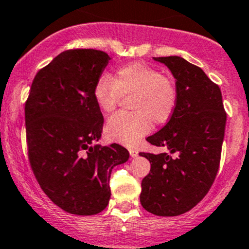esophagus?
I'll return each instance as SVG.
<instances>
[{
  "instance_id": "obj_1",
  "label": "esophagus",
  "mask_w": 249,
  "mask_h": 249,
  "mask_svg": "<svg viewBox=\"0 0 249 249\" xmlns=\"http://www.w3.org/2000/svg\"><path fill=\"white\" fill-rule=\"evenodd\" d=\"M129 153H130V157H132V158L138 157V151H137V150H134V148H130V150H129Z\"/></svg>"
}]
</instances>
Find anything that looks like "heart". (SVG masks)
<instances>
[{"label":"heart","mask_w":249,"mask_h":249,"mask_svg":"<svg viewBox=\"0 0 249 249\" xmlns=\"http://www.w3.org/2000/svg\"><path fill=\"white\" fill-rule=\"evenodd\" d=\"M133 94V112H117L107 120L106 133L114 142L132 146L155 124H162L173 115L178 103L175 81L143 62H133L115 71L111 78L97 81L93 98L102 112H110L121 96Z\"/></svg>","instance_id":"1"}]
</instances>
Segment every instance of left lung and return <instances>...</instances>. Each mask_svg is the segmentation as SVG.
Masks as SVG:
<instances>
[{
	"label": "left lung",
	"mask_w": 249,
	"mask_h": 249,
	"mask_svg": "<svg viewBox=\"0 0 249 249\" xmlns=\"http://www.w3.org/2000/svg\"><path fill=\"white\" fill-rule=\"evenodd\" d=\"M170 69L178 103L170 120L147 142L170 153L140 152L151 170L142 182L140 202L156 216L173 217L193 209L211 188L219 168L227 114L222 92L201 68L180 56L153 57Z\"/></svg>",
	"instance_id": "obj_1"
}]
</instances>
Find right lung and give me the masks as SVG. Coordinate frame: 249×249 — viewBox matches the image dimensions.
<instances>
[{
	"label": "right lung",
	"mask_w": 249,
	"mask_h": 249,
	"mask_svg": "<svg viewBox=\"0 0 249 249\" xmlns=\"http://www.w3.org/2000/svg\"><path fill=\"white\" fill-rule=\"evenodd\" d=\"M110 60L93 49L63 51L38 71L25 106L33 174L51 201L71 214L103 211L111 170L129 158L119 143L93 145L104 124L93 89Z\"/></svg>",
	"instance_id": "obj_1"
}]
</instances>
